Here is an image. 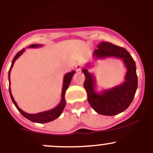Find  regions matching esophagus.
I'll use <instances>...</instances> for the list:
<instances>
[{
    "label": "esophagus",
    "instance_id": "1",
    "mask_svg": "<svg viewBox=\"0 0 153 153\" xmlns=\"http://www.w3.org/2000/svg\"><path fill=\"white\" fill-rule=\"evenodd\" d=\"M81 68H82V64L81 63H78V64L75 65V69H76L77 71H80V70H81Z\"/></svg>",
    "mask_w": 153,
    "mask_h": 153
}]
</instances>
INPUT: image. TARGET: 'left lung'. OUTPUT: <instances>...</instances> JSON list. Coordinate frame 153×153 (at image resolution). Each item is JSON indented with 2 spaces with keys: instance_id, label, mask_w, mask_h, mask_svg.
<instances>
[{
  "instance_id": "obj_1",
  "label": "left lung",
  "mask_w": 153,
  "mask_h": 153,
  "mask_svg": "<svg viewBox=\"0 0 153 153\" xmlns=\"http://www.w3.org/2000/svg\"><path fill=\"white\" fill-rule=\"evenodd\" d=\"M95 59L116 57L121 59L127 68L125 81L110 89L96 92V80L91 73L84 68L82 72L85 76L84 88L87 92L88 101L95 111L105 116H114L126 110L134 97L137 88V75L136 65L131 54L126 49L113 44L101 42L98 49L94 51ZM88 68L91 64H87Z\"/></svg>"
}]
</instances>
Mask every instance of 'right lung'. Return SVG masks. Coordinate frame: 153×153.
Returning a JSON list of instances; mask_svg holds the SVG:
<instances>
[{"label":"right lung","mask_w":153,"mask_h":153,"mask_svg":"<svg viewBox=\"0 0 153 153\" xmlns=\"http://www.w3.org/2000/svg\"><path fill=\"white\" fill-rule=\"evenodd\" d=\"M41 46H42V45H31L29 47L34 48V47H41ZM24 51H25V49H23L22 50H21L20 52H19L18 53L16 54L14 58L13 59V61H12L11 65H10L9 71H8V80H9V93H10V98H11L12 101H13V103H14L15 106L16 107V108L19 110V111L20 112V113L22 114L24 116L25 118L29 119V120H30L33 122H36V123H47V122H52V121L54 120V119L58 118L59 116L61 115L62 112L63 111V109H64L65 106V104H66L65 99V94L66 90L68 89V86H69L70 83H71V82L72 78H73V75L75 74V72L73 71L70 72V73H66V74L65 75L64 78H63L62 94H61V101H60V103H59L57 106L54 107V108H52V109L46 111L40 112V113L34 114H31L26 113V112H24V111L21 109V108L18 106V105H17L16 102L14 99H13V96H12L11 91H10V71H11V69H12V68H13V65H14L15 61L19 58V56L22 55V54H23V52H24Z\"/></svg>","instance_id":"obj_1"}]
</instances>
